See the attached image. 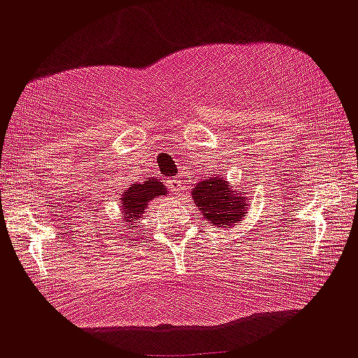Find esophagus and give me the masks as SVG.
<instances>
[{
	"instance_id": "34e87169",
	"label": "esophagus",
	"mask_w": 358,
	"mask_h": 358,
	"mask_svg": "<svg viewBox=\"0 0 358 358\" xmlns=\"http://www.w3.org/2000/svg\"><path fill=\"white\" fill-rule=\"evenodd\" d=\"M182 178L180 176H176V178L171 179V186H172V191H182L184 186H182Z\"/></svg>"
}]
</instances>
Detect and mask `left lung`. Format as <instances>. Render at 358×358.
Wrapping results in <instances>:
<instances>
[{"mask_svg": "<svg viewBox=\"0 0 358 358\" xmlns=\"http://www.w3.org/2000/svg\"><path fill=\"white\" fill-rule=\"evenodd\" d=\"M192 197L202 215L217 227L232 226L245 214V201L241 196H232L227 180L220 178L201 180L192 189Z\"/></svg>", "mask_w": 358, "mask_h": 358, "instance_id": "1", "label": "left lung"}]
</instances>
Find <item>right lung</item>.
Listing matches in <instances>:
<instances>
[{"label": "right lung", "instance_id": "add662e5", "mask_svg": "<svg viewBox=\"0 0 358 358\" xmlns=\"http://www.w3.org/2000/svg\"><path fill=\"white\" fill-rule=\"evenodd\" d=\"M166 194V187L164 184L159 182V179H151L144 184H132L131 187H127V191L122 194L121 197V204H122V214L127 215L124 217V222H131L129 220L131 219L134 222V219H139L143 215L145 206L148 202H151L154 197L157 196H164ZM127 227H136L134 224Z\"/></svg>", "mask_w": 358, "mask_h": 358}]
</instances>
